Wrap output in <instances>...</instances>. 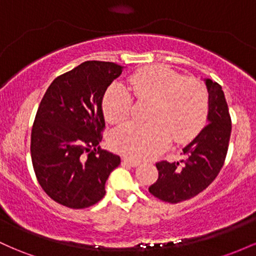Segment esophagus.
<instances>
[{
    "instance_id": "34e87169",
    "label": "esophagus",
    "mask_w": 256,
    "mask_h": 256,
    "mask_svg": "<svg viewBox=\"0 0 256 256\" xmlns=\"http://www.w3.org/2000/svg\"><path fill=\"white\" fill-rule=\"evenodd\" d=\"M122 162L128 164V165H130L132 167H137L138 165H140V161L134 160V158H128V156L122 158Z\"/></svg>"
}]
</instances>
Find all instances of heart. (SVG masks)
<instances>
[{
  "label": "heart",
  "instance_id": "b5f03b06",
  "mask_svg": "<svg viewBox=\"0 0 256 256\" xmlns=\"http://www.w3.org/2000/svg\"><path fill=\"white\" fill-rule=\"evenodd\" d=\"M140 100H152L148 124L128 122L110 134L116 152L144 160L160 154L171 142L192 140L204 128L210 100L204 85L185 78L170 67L154 64L132 73L128 78ZM106 119L113 124L125 122L132 110V96L122 83L108 88L102 101Z\"/></svg>",
  "mask_w": 256,
  "mask_h": 256
}]
</instances>
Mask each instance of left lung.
<instances>
[{
  "instance_id": "obj_1",
  "label": "left lung",
  "mask_w": 256,
  "mask_h": 256,
  "mask_svg": "<svg viewBox=\"0 0 256 256\" xmlns=\"http://www.w3.org/2000/svg\"><path fill=\"white\" fill-rule=\"evenodd\" d=\"M210 110L208 124L185 148V160L156 164L158 178L149 192L168 204H178L204 192L222 170L231 136V118L224 91L212 79L204 78Z\"/></svg>"
}]
</instances>
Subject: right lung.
Here are the masks:
<instances>
[{"mask_svg": "<svg viewBox=\"0 0 256 256\" xmlns=\"http://www.w3.org/2000/svg\"><path fill=\"white\" fill-rule=\"evenodd\" d=\"M124 67L85 61L52 80L44 94L31 132V158L42 189L73 210L104 196L120 156L100 148L104 128L102 100Z\"/></svg>", "mask_w": 256, "mask_h": 256, "instance_id": "right-lung-1", "label": "right lung"}]
</instances>
